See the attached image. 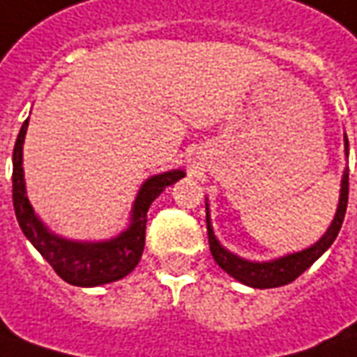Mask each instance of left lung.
<instances>
[{
    "label": "left lung",
    "instance_id": "8db88e82",
    "mask_svg": "<svg viewBox=\"0 0 357 357\" xmlns=\"http://www.w3.org/2000/svg\"><path fill=\"white\" fill-rule=\"evenodd\" d=\"M346 142V151H348V137H344ZM346 208H348V171L344 173L342 178V190H340V202H338V210L334 215L333 225L324 233V237L319 243H314L311 249L301 250L296 255L280 258V260H272V262H249L243 258L231 255L221 247L218 239L213 237L211 231L210 218L206 213V225H208V243H210V250L213 260L220 264L221 270H225L229 276L239 280L243 284L250 287H258V289H268V287H280L291 284L296 278H299L307 268L313 264L317 258L323 255L324 250L328 249L338 237V231L342 227L344 215H346Z\"/></svg>",
    "mask_w": 357,
    "mask_h": 357
}]
</instances>
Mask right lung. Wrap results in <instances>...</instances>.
Masks as SVG:
<instances>
[{"mask_svg":"<svg viewBox=\"0 0 357 357\" xmlns=\"http://www.w3.org/2000/svg\"><path fill=\"white\" fill-rule=\"evenodd\" d=\"M29 120H24L21 132L17 136L13 149V208L17 221L23 229L24 237L34 245L56 274L71 286H100L108 282H116L130 274L137 266L144 245H146L147 210L167 186L183 178V171L151 176L137 194L134 204L132 225L120 237L108 243H71L52 235L40 220L34 215L29 198L24 194L23 181V139L26 134Z\"/></svg>","mask_w":357,"mask_h":357,"instance_id":"1","label":"right lung"}]
</instances>
